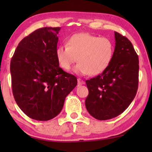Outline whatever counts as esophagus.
<instances>
[{"mask_svg": "<svg viewBox=\"0 0 152 152\" xmlns=\"http://www.w3.org/2000/svg\"><path fill=\"white\" fill-rule=\"evenodd\" d=\"M77 84H78V86H81V85L84 84L85 82L84 80H81V79H78V80H77Z\"/></svg>", "mask_w": 152, "mask_h": 152, "instance_id": "esophagus-1", "label": "esophagus"}]
</instances>
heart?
<instances>
[{
  "mask_svg": "<svg viewBox=\"0 0 152 152\" xmlns=\"http://www.w3.org/2000/svg\"><path fill=\"white\" fill-rule=\"evenodd\" d=\"M114 44L108 37H99L88 33L70 37L66 45L56 49V57L60 67L69 70L77 61L74 71L77 74L97 75L107 69L112 61Z\"/></svg>",
  "mask_w": 152,
  "mask_h": 152,
  "instance_id": "obj_1",
  "label": "heart"
}]
</instances>
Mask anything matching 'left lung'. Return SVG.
Here are the masks:
<instances>
[{
    "mask_svg": "<svg viewBox=\"0 0 152 152\" xmlns=\"http://www.w3.org/2000/svg\"><path fill=\"white\" fill-rule=\"evenodd\" d=\"M113 59L107 69L86 80L88 89L85 105L93 118L106 120L119 115L136 96L138 86L139 60L132 43L115 32Z\"/></svg>",
    "mask_w": 152,
    "mask_h": 152,
    "instance_id": "1",
    "label": "left lung"
}]
</instances>
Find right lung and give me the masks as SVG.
I'll return each instance as SVG.
<instances>
[{
    "label": "right lung",
    "mask_w": 152,
    "mask_h": 152,
    "mask_svg": "<svg viewBox=\"0 0 152 152\" xmlns=\"http://www.w3.org/2000/svg\"><path fill=\"white\" fill-rule=\"evenodd\" d=\"M61 28H42L18 43L10 63L12 93L30 118L47 121L62 110L67 95L77 84L76 77L59 67L57 34Z\"/></svg>",
    "instance_id": "obj_1"
}]
</instances>
